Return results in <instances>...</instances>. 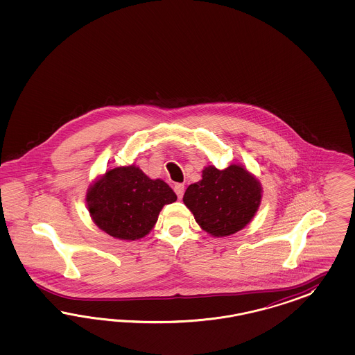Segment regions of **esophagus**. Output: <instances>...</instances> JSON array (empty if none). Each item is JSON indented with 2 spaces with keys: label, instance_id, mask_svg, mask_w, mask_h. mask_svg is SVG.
I'll use <instances>...</instances> for the list:
<instances>
[{
  "label": "esophagus",
  "instance_id": "obj_1",
  "mask_svg": "<svg viewBox=\"0 0 355 355\" xmlns=\"http://www.w3.org/2000/svg\"><path fill=\"white\" fill-rule=\"evenodd\" d=\"M174 193H177L178 199H182L183 193H184V186H183L182 183H177L174 186Z\"/></svg>",
  "mask_w": 355,
  "mask_h": 355
}]
</instances>
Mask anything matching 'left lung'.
I'll return each mask as SVG.
<instances>
[{"instance_id":"left-lung-1","label":"left lung","mask_w":355,"mask_h":355,"mask_svg":"<svg viewBox=\"0 0 355 355\" xmlns=\"http://www.w3.org/2000/svg\"><path fill=\"white\" fill-rule=\"evenodd\" d=\"M261 198V183L245 165L232 164L224 171L207 165L202 180L186 189L183 203L203 232L223 238L251 223Z\"/></svg>"}]
</instances>
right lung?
Masks as SVG:
<instances>
[{
    "mask_svg": "<svg viewBox=\"0 0 355 355\" xmlns=\"http://www.w3.org/2000/svg\"><path fill=\"white\" fill-rule=\"evenodd\" d=\"M175 200L177 195L168 183L152 180L135 164L98 174L86 193L87 209L95 225L122 241L147 236L162 207Z\"/></svg>",
    "mask_w": 355,
    "mask_h": 355,
    "instance_id": "add662e5",
    "label": "right lung"
}]
</instances>
